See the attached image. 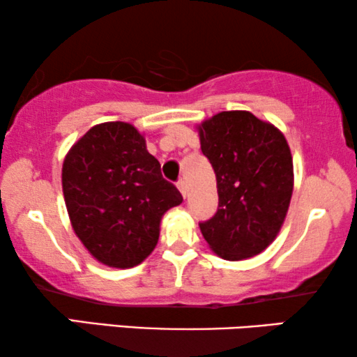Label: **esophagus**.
<instances>
[{
	"label": "esophagus",
	"mask_w": 357,
	"mask_h": 357,
	"mask_svg": "<svg viewBox=\"0 0 357 357\" xmlns=\"http://www.w3.org/2000/svg\"><path fill=\"white\" fill-rule=\"evenodd\" d=\"M177 187L180 190V193H182L183 198H187L188 195V187H187V182H183V180H180V182L177 183Z\"/></svg>",
	"instance_id": "obj_1"
}]
</instances>
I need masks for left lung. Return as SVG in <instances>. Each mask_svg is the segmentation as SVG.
<instances>
[{
	"label": "left lung",
	"instance_id": "obj_1",
	"mask_svg": "<svg viewBox=\"0 0 357 357\" xmlns=\"http://www.w3.org/2000/svg\"><path fill=\"white\" fill-rule=\"evenodd\" d=\"M218 182L219 206L199 222L204 241L224 260L261 253L280 234L294 190L284 135L247 110L219 112L197 126Z\"/></svg>",
	"mask_w": 357,
	"mask_h": 357
}]
</instances>
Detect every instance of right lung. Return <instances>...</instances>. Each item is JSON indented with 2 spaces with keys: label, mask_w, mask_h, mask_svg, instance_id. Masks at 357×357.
Here are the masks:
<instances>
[{
  "label": "right lung",
  "mask_w": 357,
  "mask_h": 357,
  "mask_svg": "<svg viewBox=\"0 0 357 357\" xmlns=\"http://www.w3.org/2000/svg\"><path fill=\"white\" fill-rule=\"evenodd\" d=\"M73 231L87 252L112 268H133L159 241L160 219L183 202L162 178L144 136L125 121H105L81 136L61 169Z\"/></svg>",
  "instance_id": "right-lung-1"
}]
</instances>
